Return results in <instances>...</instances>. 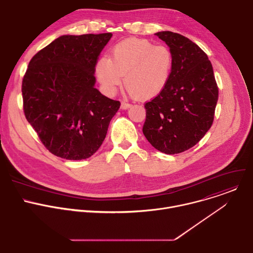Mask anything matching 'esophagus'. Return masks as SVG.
Segmentation results:
<instances>
[{
  "instance_id": "obj_1",
  "label": "esophagus",
  "mask_w": 253,
  "mask_h": 253,
  "mask_svg": "<svg viewBox=\"0 0 253 253\" xmlns=\"http://www.w3.org/2000/svg\"><path fill=\"white\" fill-rule=\"evenodd\" d=\"M129 107H131L130 104H128V103H126V102H121V109H122V110L128 109Z\"/></svg>"
}]
</instances>
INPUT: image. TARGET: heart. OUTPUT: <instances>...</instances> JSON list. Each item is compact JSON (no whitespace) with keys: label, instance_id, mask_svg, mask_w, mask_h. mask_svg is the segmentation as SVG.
<instances>
[{"label":"heart","instance_id":"1","mask_svg":"<svg viewBox=\"0 0 253 253\" xmlns=\"http://www.w3.org/2000/svg\"><path fill=\"white\" fill-rule=\"evenodd\" d=\"M173 72V55L162 45L146 39L128 38L117 43L109 58L96 64V76L102 89L113 95L121 84L139 101H150L166 89Z\"/></svg>","mask_w":253,"mask_h":253}]
</instances>
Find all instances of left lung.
<instances>
[{
  "instance_id": "1",
  "label": "left lung",
  "mask_w": 253,
  "mask_h": 253,
  "mask_svg": "<svg viewBox=\"0 0 253 253\" xmlns=\"http://www.w3.org/2000/svg\"><path fill=\"white\" fill-rule=\"evenodd\" d=\"M173 55L171 79L157 98L145 104L143 134L165 153L186 151L210 129L218 87L207 55L184 36L170 31L155 34Z\"/></svg>"
}]
</instances>
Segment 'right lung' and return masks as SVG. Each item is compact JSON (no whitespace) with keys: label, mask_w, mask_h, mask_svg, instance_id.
I'll use <instances>...</instances> for the list:
<instances>
[{"label":"right lung","mask_w":253,"mask_h":253,"mask_svg":"<svg viewBox=\"0 0 253 253\" xmlns=\"http://www.w3.org/2000/svg\"><path fill=\"white\" fill-rule=\"evenodd\" d=\"M111 33L64 35L36 54L22 83L24 113L45 147L68 160L102 145L120 102L96 88L95 66Z\"/></svg>","instance_id":"1"}]
</instances>
